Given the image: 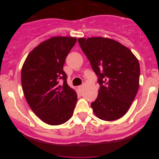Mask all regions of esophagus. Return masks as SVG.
I'll list each match as a JSON object with an SVG mask.
<instances>
[{
    "label": "esophagus",
    "instance_id": "34e87169",
    "mask_svg": "<svg viewBox=\"0 0 159 159\" xmlns=\"http://www.w3.org/2000/svg\"><path fill=\"white\" fill-rule=\"evenodd\" d=\"M78 90L81 91V92H82V90H83V86H79V87H78Z\"/></svg>",
    "mask_w": 159,
    "mask_h": 159
}]
</instances>
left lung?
<instances>
[{
    "label": "left lung",
    "mask_w": 159,
    "mask_h": 159,
    "mask_svg": "<svg viewBox=\"0 0 159 159\" xmlns=\"http://www.w3.org/2000/svg\"><path fill=\"white\" fill-rule=\"evenodd\" d=\"M78 43L100 87L93 111L100 120L114 121L126 114L139 87L140 64L129 48L105 37L79 38Z\"/></svg>",
    "instance_id": "obj_1"
}]
</instances>
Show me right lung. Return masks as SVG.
I'll use <instances>...</instances> for the list:
<instances>
[{
    "label": "right lung",
    "instance_id": "obj_1",
    "mask_svg": "<svg viewBox=\"0 0 159 159\" xmlns=\"http://www.w3.org/2000/svg\"><path fill=\"white\" fill-rule=\"evenodd\" d=\"M76 41L69 36L49 38L29 53L22 66L21 86L27 102L48 125H61L73 115L78 96L67 84L63 65Z\"/></svg>",
    "mask_w": 159,
    "mask_h": 159
}]
</instances>
